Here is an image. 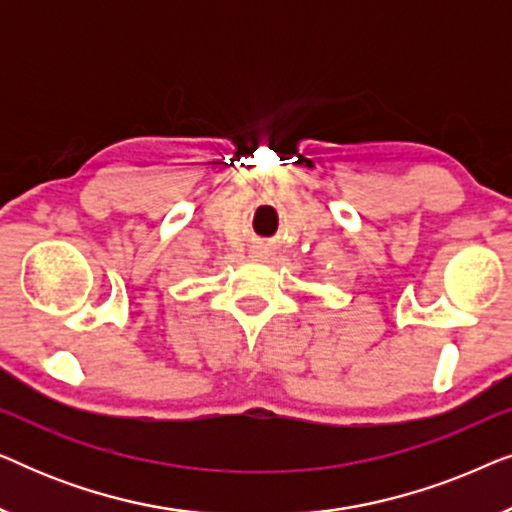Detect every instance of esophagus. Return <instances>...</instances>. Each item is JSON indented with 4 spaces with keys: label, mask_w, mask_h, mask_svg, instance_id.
I'll return each instance as SVG.
<instances>
[{
    "label": "esophagus",
    "mask_w": 512,
    "mask_h": 512,
    "mask_svg": "<svg viewBox=\"0 0 512 512\" xmlns=\"http://www.w3.org/2000/svg\"><path fill=\"white\" fill-rule=\"evenodd\" d=\"M268 256L270 249L265 247V244H254V247H251V258H254V261H265Z\"/></svg>",
    "instance_id": "esophagus-1"
}]
</instances>
